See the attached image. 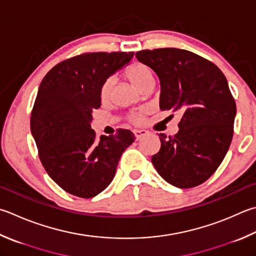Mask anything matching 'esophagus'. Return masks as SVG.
I'll use <instances>...</instances> for the list:
<instances>
[{
	"instance_id": "obj_1",
	"label": "esophagus",
	"mask_w": 256,
	"mask_h": 256,
	"mask_svg": "<svg viewBox=\"0 0 256 256\" xmlns=\"http://www.w3.org/2000/svg\"><path fill=\"white\" fill-rule=\"evenodd\" d=\"M134 137H136L137 140H139V139L142 138L144 136H146L148 132H146V130H144V129H137V130H134Z\"/></svg>"
}]
</instances>
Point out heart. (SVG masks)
Here are the masks:
<instances>
[{"instance_id":"heart-1","label":"heart","mask_w":256,"mask_h":256,"mask_svg":"<svg viewBox=\"0 0 256 256\" xmlns=\"http://www.w3.org/2000/svg\"><path fill=\"white\" fill-rule=\"evenodd\" d=\"M124 74L128 78V80L132 82L134 86H137L139 90H142L144 86L148 84L154 82V74L152 70L149 66H147L144 62H132L130 64L126 70H124ZM114 86V80L112 78H108L104 81V84L100 86V98L102 100H107L110 94H112ZM144 110H137L129 114V120L136 124H140L144 122Z\"/></svg>"}]
</instances>
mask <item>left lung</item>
<instances>
[{
	"mask_svg": "<svg viewBox=\"0 0 256 256\" xmlns=\"http://www.w3.org/2000/svg\"><path fill=\"white\" fill-rule=\"evenodd\" d=\"M136 56L160 80V109L182 114L175 136L159 134L162 146L152 157L154 166L178 188L203 184L223 162L233 138L236 104L228 80L213 62L187 50H142Z\"/></svg>",
	"mask_w": 256,
	"mask_h": 256,
	"instance_id": "obj_1",
	"label": "left lung"
}]
</instances>
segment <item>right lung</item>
Instances as JSON below:
<instances>
[{"instance_id":"obj_1","label":"right lung","mask_w":256,"mask_h":256,"mask_svg":"<svg viewBox=\"0 0 256 256\" xmlns=\"http://www.w3.org/2000/svg\"><path fill=\"white\" fill-rule=\"evenodd\" d=\"M132 56L82 53L53 66L41 81L31 132L48 175L69 194L91 198L106 190L122 152L136 139L128 129L97 138L90 126L92 112L101 106V84Z\"/></svg>"}]
</instances>
